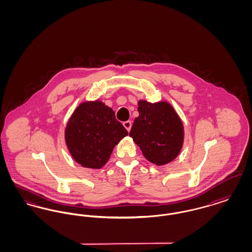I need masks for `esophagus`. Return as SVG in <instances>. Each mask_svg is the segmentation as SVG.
Wrapping results in <instances>:
<instances>
[{"instance_id": "obj_1", "label": "esophagus", "mask_w": 252, "mask_h": 252, "mask_svg": "<svg viewBox=\"0 0 252 252\" xmlns=\"http://www.w3.org/2000/svg\"><path fill=\"white\" fill-rule=\"evenodd\" d=\"M123 125H124V126L126 128V130H127V131H130L132 126L131 121H126V122H124V123H123Z\"/></svg>"}]
</instances>
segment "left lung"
Wrapping results in <instances>:
<instances>
[{
    "instance_id": "8db88e82",
    "label": "left lung",
    "mask_w": 252,
    "mask_h": 252,
    "mask_svg": "<svg viewBox=\"0 0 252 252\" xmlns=\"http://www.w3.org/2000/svg\"><path fill=\"white\" fill-rule=\"evenodd\" d=\"M129 136L140 146L144 158L156 165H164L179 156L184 140L180 116L168 102H138Z\"/></svg>"
}]
</instances>
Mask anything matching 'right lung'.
<instances>
[{"label": "right lung", "instance_id": "1", "mask_svg": "<svg viewBox=\"0 0 252 252\" xmlns=\"http://www.w3.org/2000/svg\"><path fill=\"white\" fill-rule=\"evenodd\" d=\"M128 132L116 120L112 108L101 101L81 103L68 121L65 142L73 159L81 166L100 169L113 148Z\"/></svg>", "mask_w": 252, "mask_h": 252}]
</instances>
